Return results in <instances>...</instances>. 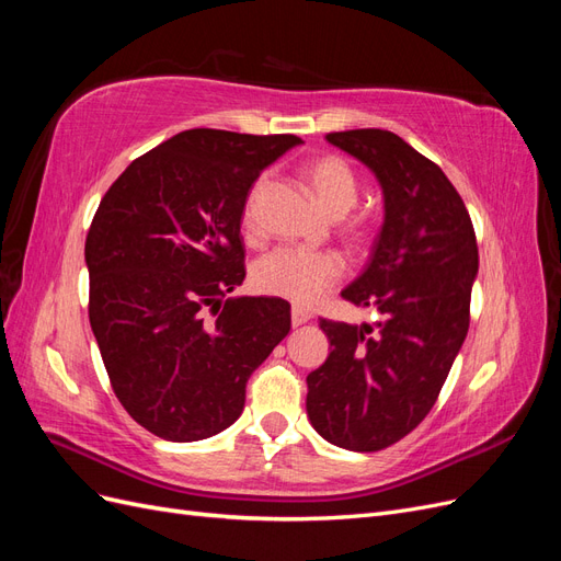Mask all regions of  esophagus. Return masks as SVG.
Masks as SVG:
<instances>
[{
	"mask_svg": "<svg viewBox=\"0 0 561 561\" xmlns=\"http://www.w3.org/2000/svg\"><path fill=\"white\" fill-rule=\"evenodd\" d=\"M309 320H311V313H309L307 309H301V307H293V325H295V328L304 325V322H309Z\"/></svg>",
	"mask_w": 561,
	"mask_h": 561,
	"instance_id": "esophagus-1",
	"label": "esophagus"
}]
</instances>
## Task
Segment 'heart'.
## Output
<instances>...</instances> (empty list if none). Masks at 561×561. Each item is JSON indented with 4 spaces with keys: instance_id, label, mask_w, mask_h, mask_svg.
I'll use <instances>...</instances> for the list:
<instances>
[{
    "instance_id": "heart-1",
    "label": "heart",
    "mask_w": 561,
    "mask_h": 561,
    "mask_svg": "<svg viewBox=\"0 0 561 561\" xmlns=\"http://www.w3.org/2000/svg\"><path fill=\"white\" fill-rule=\"evenodd\" d=\"M309 184L332 215H346L358 201V180L353 168L339 157H320L307 165ZM266 190V178L252 186L245 225H252V208L262 192ZM344 276V260L330 250H307V248H276L266 252L252 266V285L260 293L271 297L290 299L299 307H309L325 295L330 287Z\"/></svg>"
}]
</instances>
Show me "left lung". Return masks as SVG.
I'll list each match as a JSON object with an SVG mask.
<instances>
[{
    "instance_id": "1",
    "label": "left lung",
    "mask_w": 561,
    "mask_h": 561,
    "mask_svg": "<svg viewBox=\"0 0 561 561\" xmlns=\"http://www.w3.org/2000/svg\"><path fill=\"white\" fill-rule=\"evenodd\" d=\"M325 138L381 186V231L363 274L342 290L379 320H320L332 351L307 377V412L328 443L379 451L426 419L463 346L478 241L454 184L400 135L358 128Z\"/></svg>"
}]
</instances>
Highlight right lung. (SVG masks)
Wrapping results in <instances>:
<instances>
[{
	"mask_svg": "<svg viewBox=\"0 0 561 561\" xmlns=\"http://www.w3.org/2000/svg\"><path fill=\"white\" fill-rule=\"evenodd\" d=\"M297 135L192 128L135 159L87 236L89 318L112 388L142 428L194 443L241 416L245 383L290 332V304L227 297L245 278L241 217Z\"/></svg>",
	"mask_w": 561,
	"mask_h": 561,
	"instance_id": "right-lung-1",
	"label": "right lung"
}]
</instances>
